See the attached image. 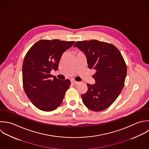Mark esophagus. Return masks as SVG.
<instances>
[{
  "label": "esophagus",
  "mask_w": 149,
  "mask_h": 149,
  "mask_svg": "<svg viewBox=\"0 0 149 149\" xmlns=\"http://www.w3.org/2000/svg\"><path fill=\"white\" fill-rule=\"evenodd\" d=\"M71 84H74V85H76V84H77L79 83V82L76 81H74V80H71Z\"/></svg>",
  "instance_id": "1"
}]
</instances>
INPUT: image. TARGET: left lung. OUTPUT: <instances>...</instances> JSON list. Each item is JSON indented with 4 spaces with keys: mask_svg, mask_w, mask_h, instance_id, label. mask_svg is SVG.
<instances>
[{
    "mask_svg": "<svg viewBox=\"0 0 149 149\" xmlns=\"http://www.w3.org/2000/svg\"><path fill=\"white\" fill-rule=\"evenodd\" d=\"M74 47L84 53L88 68L96 71L95 84H88L87 92L81 95L84 104L94 111L107 109L124 86L127 68L122 54L114 45L97 40L78 41Z\"/></svg>",
    "mask_w": 149,
    "mask_h": 149,
    "instance_id": "left-lung-1",
    "label": "left lung"
}]
</instances>
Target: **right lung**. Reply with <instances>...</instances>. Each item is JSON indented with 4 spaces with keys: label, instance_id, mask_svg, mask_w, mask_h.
Here are the masks:
<instances>
[{
    "label": "right lung",
    "instance_id": "1",
    "mask_svg": "<svg viewBox=\"0 0 149 149\" xmlns=\"http://www.w3.org/2000/svg\"><path fill=\"white\" fill-rule=\"evenodd\" d=\"M74 41L58 39L40 40L26 54L22 64L24 91L32 104L38 109L51 111L61 104L65 93L71 84L69 79H52V70L56 71L63 53Z\"/></svg>",
    "mask_w": 149,
    "mask_h": 149
}]
</instances>
